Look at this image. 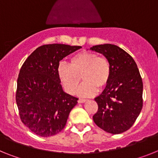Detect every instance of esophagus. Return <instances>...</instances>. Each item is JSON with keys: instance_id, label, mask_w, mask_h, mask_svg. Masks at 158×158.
<instances>
[{"instance_id": "obj_1", "label": "esophagus", "mask_w": 158, "mask_h": 158, "mask_svg": "<svg viewBox=\"0 0 158 158\" xmlns=\"http://www.w3.org/2000/svg\"><path fill=\"white\" fill-rule=\"evenodd\" d=\"M87 100L86 99H79V100H78V103L79 104H83V103H84V102H86Z\"/></svg>"}]
</instances>
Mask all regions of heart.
I'll use <instances>...</instances> for the list:
<instances>
[{
	"label": "heart",
	"mask_w": 158,
	"mask_h": 158,
	"mask_svg": "<svg viewBox=\"0 0 158 158\" xmlns=\"http://www.w3.org/2000/svg\"><path fill=\"white\" fill-rule=\"evenodd\" d=\"M111 65L104 57L90 51H83L75 54L70 65L61 63L58 67V75L65 91L73 94L80 80L83 83L77 90L80 97H91L99 90L108 85L111 78Z\"/></svg>",
	"instance_id": "heart-1"
}]
</instances>
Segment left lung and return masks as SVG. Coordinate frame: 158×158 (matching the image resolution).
Instances as JSON below:
<instances>
[{
    "mask_svg": "<svg viewBox=\"0 0 158 158\" xmlns=\"http://www.w3.org/2000/svg\"><path fill=\"white\" fill-rule=\"evenodd\" d=\"M91 50L102 54L111 65V78L95 100V124L105 132L120 134L132 126L142 109L143 83L134 59L112 44L94 46Z\"/></svg>",
    "mask_w": 158,
    "mask_h": 158,
    "instance_id": "obj_1",
    "label": "left lung"
}]
</instances>
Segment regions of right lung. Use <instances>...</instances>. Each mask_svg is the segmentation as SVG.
<instances>
[{"instance_id":"add662e5","label":"right lung","mask_w":158,"mask_h":158,"mask_svg":"<svg viewBox=\"0 0 158 158\" xmlns=\"http://www.w3.org/2000/svg\"><path fill=\"white\" fill-rule=\"evenodd\" d=\"M82 48L49 44L39 46L20 70L16 102L20 118L38 136L48 137L63 130L78 98L63 90L58 67L63 58Z\"/></svg>"}]
</instances>
